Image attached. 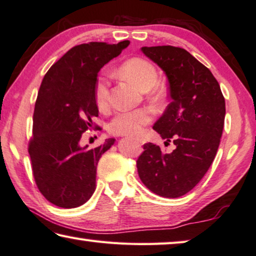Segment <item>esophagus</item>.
I'll return each mask as SVG.
<instances>
[{"label": "esophagus", "mask_w": 256, "mask_h": 256, "mask_svg": "<svg viewBox=\"0 0 256 256\" xmlns=\"http://www.w3.org/2000/svg\"><path fill=\"white\" fill-rule=\"evenodd\" d=\"M136 142H137V143H140V144H144L143 138H136Z\"/></svg>", "instance_id": "obj_1"}]
</instances>
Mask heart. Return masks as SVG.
I'll use <instances>...</instances> for the list:
<instances>
[{"instance_id": "obj_1", "label": "heart", "mask_w": 256, "mask_h": 256, "mask_svg": "<svg viewBox=\"0 0 256 256\" xmlns=\"http://www.w3.org/2000/svg\"><path fill=\"white\" fill-rule=\"evenodd\" d=\"M120 74L124 79L135 84L142 90H148L150 98H158L162 90L156 86L158 71L150 62L140 58H132L124 62ZM95 100L100 110H106L110 104V84L106 76H100L95 85ZM153 113L150 108H137L120 111L108 124V132L116 136H137L152 120Z\"/></svg>"}]
</instances>
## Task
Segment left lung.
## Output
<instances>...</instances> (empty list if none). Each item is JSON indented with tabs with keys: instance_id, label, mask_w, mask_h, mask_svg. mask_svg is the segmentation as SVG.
<instances>
[{
	"instance_id": "obj_1",
	"label": "left lung",
	"mask_w": 256,
	"mask_h": 256,
	"mask_svg": "<svg viewBox=\"0 0 256 256\" xmlns=\"http://www.w3.org/2000/svg\"><path fill=\"white\" fill-rule=\"evenodd\" d=\"M142 51L168 77L171 102L153 129L176 148L162 153L158 145L144 144L138 176L154 194L180 198L198 185L214 160L224 124V98L211 71L186 50L163 45Z\"/></svg>"
}]
</instances>
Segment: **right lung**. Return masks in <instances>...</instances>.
Segmentation results:
<instances>
[{"label":"right lung","instance_id":"1","mask_svg":"<svg viewBox=\"0 0 256 256\" xmlns=\"http://www.w3.org/2000/svg\"><path fill=\"white\" fill-rule=\"evenodd\" d=\"M130 42H90L70 48L40 84L32 116L28 153L42 195L56 206L72 208L90 198L96 188V166L114 143L108 138L98 148H82V134L100 129L95 85L102 66L118 56Z\"/></svg>","mask_w":256,"mask_h":256}]
</instances>
